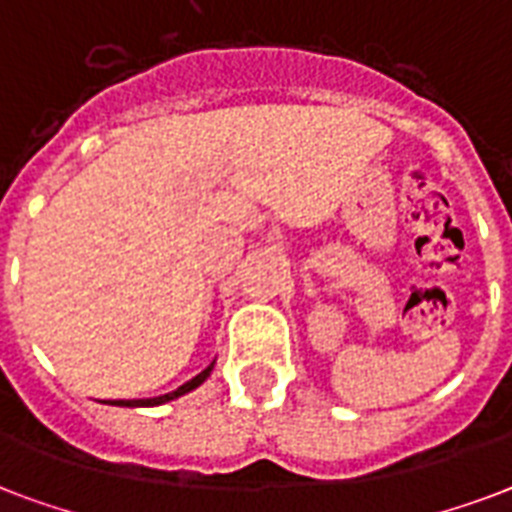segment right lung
Listing matches in <instances>:
<instances>
[{
	"mask_svg": "<svg viewBox=\"0 0 512 512\" xmlns=\"http://www.w3.org/2000/svg\"><path fill=\"white\" fill-rule=\"evenodd\" d=\"M211 368H213V366H208V368H205V371H200V374L194 376V379H189V382H186V384H181L178 390L168 392V395H160V398H146V400H112V403H114V406H157V403H165V400H173V398H178V395H184V392L194 390L197 384L205 382V376L211 374Z\"/></svg>",
	"mask_w": 512,
	"mask_h": 512,
	"instance_id": "obj_1",
	"label": "right lung"
}]
</instances>
